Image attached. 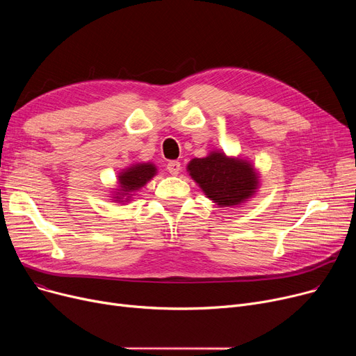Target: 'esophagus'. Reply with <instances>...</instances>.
Instances as JSON below:
<instances>
[{"label":"esophagus","instance_id":"1","mask_svg":"<svg viewBox=\"0 0 356 356\" xmlns=\"http://www.w3.org/2000/svg\"><path fill=\"white\" fill-rule=\"evenodd\" d=\"M180 170H181V164H180V161H168L167 163V172L170 173L172 176H177L179 173H180Z\"/></svg>","mask_w":356,"mask_h":356}]
</instances>
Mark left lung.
<instances>
[{"label": "left lung", "instance_id": "obj_1", "mask_svg": "<svg viewBox=\"0 0 356 356\" xmlns=\"http://www.w3.org/2000/svg\"><path fill=\"white\" fill-rule=\"evenodd\" d=\"M189 176L219 208L239 207L250 200L259 188V175L250 160L228 157L213 149L207 157L192 159Z\"/></svg>", "mask_w": 356, "mask_h": 356}]
</instances>
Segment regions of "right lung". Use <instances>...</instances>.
I'll return each mask as SVG.
<instances>
[{
    "label": "right lung",
    "mask_w": 356,
    "mask_h": 356,
    "mask_svg": "<svg viewBox=\"0 0 356 356\" xmlns=\"http://www.w3.org/2000/svg\"><path fill=\"white\" fill-rule=\"evenodd\" d=\"M157 175V167L153 163H136L131 164L118 173V188L114 192L117 203H127L137 191L145 186Z\"/></svg>",
    "instance_id": "right-lung-1"
}]
</instances>
